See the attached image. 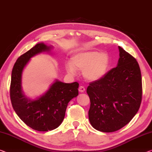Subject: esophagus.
I'll use <instances>...</instances> for the list:
<instances>
[{"instance_id": "esophagus-1", "label": "esophagus", "mask_w": 152, "mask_h": 152, "mask_svg": "<svg viewBox=\"0 0 152 152\" xmlns=\"http://www.w3.org/2000/svg\"><path fill=\"white\" fill-rule=\"evenodd\" d=\"M79 91L80 92H85V88L83 87V86H79Z\"/></svg>"}]
</instances>
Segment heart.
Returning <instances> with one entry per match:
<instances>
[{
	"mask_svg": "<svg viewBox=\"0 0 152 152\" xmlns=\"http://www.w3.org/2000/svg\"><path fill=\"white\" fill-rule=\"evenodd\" d=\"M110 58L107 53L90 50L77 52L72 56L71 62L65 64V69L74 75L77 70L83 71V75L88 81H94L102 79L108 71Z\"/></svg>",
	"mask_w": 152,
	"mask_h": 152,
	"instance_id": "1",
	"label": "heart"
}]
</instances>
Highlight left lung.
Returning a JSON list of instances; mask_svg holds the SVG:
<instances>
[{"mask_svg":"<svg viewBox=\"0 0 152 152\" xmlns=\"http://www.w3.org/2000/svg\"><path fill=\"white\" fill-rule=\"evenodd\" d=\"M120 58L115 68L102 79L90 83L89 120L96 130L112 132L130 122L142 100V79L135 58L119 46Z\"/></svg>","mask_w":152,"mask_h":152,"instance_id":"1","label":"left lung"}]
</instances>
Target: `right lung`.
<instances>
[{
	"label": "right lung",
	"mask_w": 152,
	"mask_h": 152,
	"mask_svg": "<svg viewBox=\"0 0 152 152\" xmlns=\"http://www.w3.org/2000/svg\"><path fill=\"white\" fill-rule=\"evenodd\" d=\"M52 46L37 44L18 58L11 73L10 98L13 108L26 124L37 131H48L58 128L65 116L68 103L79 94V83H63L56 80L48 90L31 100L22 90V75L30 58L42 52H50Z\"/></svg>",
	"instance_id": "add662e5"
}]
</instances>
